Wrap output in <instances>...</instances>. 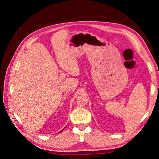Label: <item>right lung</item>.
<instances>
[{
	"mask_svg": "<svg viewBox=\"0 0 159 159\" xmlns=\"http://www.w3.org/2000/svg\"><path fill=\"white\" fill-rule=\"evenodd\" d=\"M63 129H64V128H63ZM63 130H61V131H60V132H62V131H63Z\"/></svg>",
	"mask_w": 159,
	"mask_h": 159,
	"instance_id": "add662e5",
	"label": "right lung"
}]
</instances>
